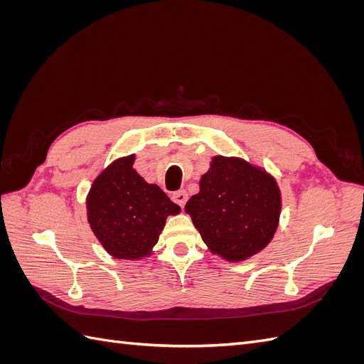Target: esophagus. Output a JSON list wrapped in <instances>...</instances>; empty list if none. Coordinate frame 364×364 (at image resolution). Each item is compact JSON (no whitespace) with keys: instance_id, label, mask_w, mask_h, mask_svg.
I'll use <instances>...</instances> for the list:
<instances>
[{"instance_id":"34e87169","label":"esophagus","mask_w":364,"mask_h":364,"mask_svg":"<svg viewBox=\"0 0 364 364\" xmlns=\"http://www.w3.org/2000/svg\"><path fill=\"white\" fill-rule=\"evenodd\" d=\"M186 200H188V194H186L185 190H179V191H176V193L173 194V202L178 203L181 208L185 206Z\"/></svg>"}]
</instances>
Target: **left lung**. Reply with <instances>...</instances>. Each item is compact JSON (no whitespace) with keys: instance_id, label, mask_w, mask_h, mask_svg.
<instances>
[{"instance_id":"obj_1","label":"left lung","mask_w":364,"mask_h":364,"mask_svg":"<svg viewBox=\"0 0 364 364\" xmlns=\"http://www.w3.org/2000/svg\"><path fill=\"white\" fill-rule=\"evenodd\" d=\"M199 186L185 213L213 255L240 262L269 246L282 208L281 188L272 173L243 158L217 155Z\"/></svg>"}]
</instances>
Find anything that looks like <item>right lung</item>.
I'll list each match as a JSON object with an SVG mask.
<instances>
[{"label": "right lung", "instance_id": "add662e5", "mask_svg": "<svg viewBox=\"0 0 364 364\" xmlns=\"http://www.w3.org/2000/svg\"><path fill=\"white\" fill-rule=\"evenodd\" d=\"M134 162L135 155L121 156L97 176L86 196V218L109 255L139 261L153 255L167 217L181 206L146 182Z\"/></svg>", "mask_w": 364, "mask_h": 364}]
</instances>
